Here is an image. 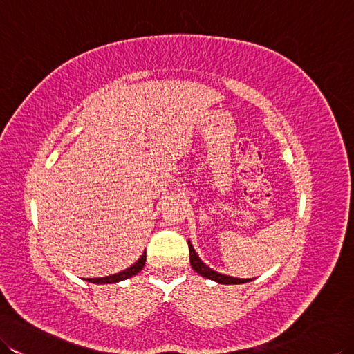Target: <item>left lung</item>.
Returning a JSON list of instances; mask_svg holds the SVG:
<instances>
[{"mask_svg":"<svg viewBox=\"0 0 354 354\" xmlns=\"http://www.w3.org/2000/svg\"><path fill=\"white\" fill-rule=\"evenodd\" d=\"M187 245H189V260H191L192 269H194L198 274H201L203 278L216 281L218 283H246V282H249L248 279L232 278V277H227V274H222V273L214 272L213 269H210L209 266H205V263L201 261V258L196 255L195 249H194L192 243L189 242V240H187Z\"/></svg>","mask_w":354,"mask_h":354,"instance_id":"left-lung-1","label":"left lung"}]
</instances>
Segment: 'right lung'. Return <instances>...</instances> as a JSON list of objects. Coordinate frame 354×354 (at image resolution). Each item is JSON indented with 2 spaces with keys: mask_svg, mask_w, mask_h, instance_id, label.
Masks as SVG:
<instances>
[{
  "mask_svg": "<svg viewBox=\"0 0 354 354\" xmlns=\"http://www.w3.org/2000/svg\"><path fill=\"white\" fill-rule=\"evenodd\" d=\"M145 266V252L141 255L140 260H138L133 266L129 267V269L123 270V272H118L115 274H109V277L105 278H88L85 281L93 282V283H114V282H120V281H124L135 277L136 273H140L142 270V267Z\"/></svg>",
  "mask_w": 354,
  "mask_h": 354,
  "instance_id": "add662e5",
  "label": "right lung"
}]
</instances>
